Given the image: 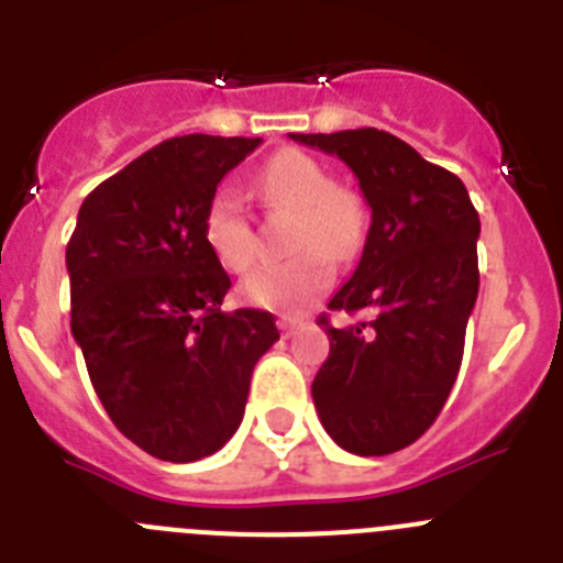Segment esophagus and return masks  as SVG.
<instances>
[{"instance_id":"34e87169","label":"esophagus","mask_w":563,"mask_h":563,"mask_svg":"<svg viewBox=\"0 0 563 563\" xmlns=\"http://www.w3.org/2000/svg\"><path fill=\"white\" fill-rule=\"evenodd\" d=\"M301 327H305V321H301V318H290V316L278 318V330H282V335H285V338L296 335Z\"/></svg>"}]
</instances>
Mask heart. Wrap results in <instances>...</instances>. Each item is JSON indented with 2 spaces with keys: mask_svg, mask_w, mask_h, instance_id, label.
I'll return each mask as SVG.
<instances>
[{
  "mask_svg": "<svg viewBox=\"0 0 563 563\" xmlns=\"http://www.w3.org/2000/svg\"><path fill=\"white\" fill-rule=\"evenodd\" d=\"M258 191L267 206L296 213L290 251L298 256L256 267L239 285V296L253 307L298 312L332 285V262L357 256L369 225L366 206L298 148L273 154L258 172ZM202 239L228 271L242 273L256 262V231L236 188L220 186L211 194L202 211Z\"/></svg>",
  "mask_w": 563,
  "mask_h": 563,
  "instance_id": "obj_1",
  "label": "heart"
}]
</instances>
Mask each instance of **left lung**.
<instances>
[{
	"label": "left lung",
	"instance_id": "1",
	"mask_svg": "<svg viewBox=\"0 0 563 563\" xmlns=\"http://www.w3.org/2000/svg\"><path fill=\"white\" fill-rule=\"evenodd\" d=\"M338 154L372 208L363 256L330 310H369L357 327L318 324L330 357L312 380L321 426L343 451L386 456L429 431L456 380L479 292V213L456 174L380 129L290 134Z\"/></svg>",
	"mask_w": 563,
	"mask_h": 563
}]
</instances>
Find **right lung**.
I'll list each match as a JSON object with an SVG mask.
<instances>
[{"label": "right lung", "instance_id": "right-lung-1", "mask_svg": "<svg viewBox=\"0 0 563 563\" xmlns=\"http://www.w3.org/2000/svg\"><path fill=\"white\" fill-rule=\"evenodd\" d=\"M258 143L163 141L89 194L69 236V327L89 380L118 431L163 462L231 440L278 341L271 312L222 310L231 278L202 239L206 202Z\"/></svg>", "mask_w": 563, "mask_h": 563}]
</instances>
